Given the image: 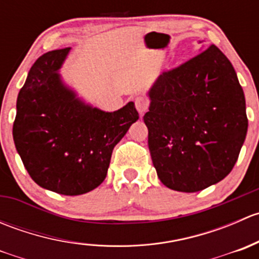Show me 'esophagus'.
Listing matches in <instances>:
<instances>
[{
    "label": "esophagus",
    "mask_w": 259,
    "mask_h": 259,
    "mask_svg": "<svg viewBox=\"0 0 259 259\" xmlns=\"http://www.w3.org/2000/svg\"><path fill=\"white\" fill-rule=\"evenodd\" d=\"M135 108H137L140 115H143L149 109V100L144 96H138L135 99Z\"/></svg>",
    "instance_id": "esophagus-1"
}]
</instances>
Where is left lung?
Wrapping results in <instances>:
<instances>
[{
	"instance_id": "obj_1",
	"label": "left lung",
	"mask_w": 259,
	"mask_h": 259,
	"mask_svg": "<svg viewBox=\"0 0 259 259\" xmlns=\"http://www.w3.org/2000/svg\"><path fill=\"white\" fill-rule=\"evenodd\" d=\"M148 96V145L165 187L199 192L231 173L248 119L243 89L221 50L211 45L159 75Z\"/></svg>"
}]
</instances>
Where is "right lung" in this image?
<instances>
[{
  "mask_svg": "<svg viewBox=\"0 0 259 259\" xmlns=\"http://www.w3.org/2000/svg\"><path fill=\"white\" fill-rule=\"evenodd\" d=\"M70 50L46 52L32 65L18 93L12 134L36 184L80 195L104 182L114 146L139 114L133 101L108 113L81 100L60 75Z\"/></svg>",
  "mask_w": 259,
  "mask_h": 259,
  "instance_id": "add662e5",
  "label": "right lung"
}]
</instances>
